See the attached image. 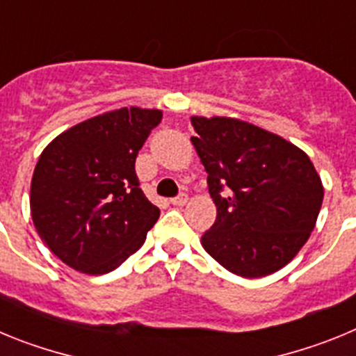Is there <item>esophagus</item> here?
Wrapping results in <instances>:
<instances>
[{
    "mask_svg": "<svg viewBox=\"0 0 356 356\" xmlns=\"http://www.w3.org/2000/svg\"><path fill=\"white\" fill-rule=\"evenodd\" d=\"M187 200H188L187 194L181 193V194H178V196H176V197H172L171 203H172V205H175V207H184L185 203H187Z\"/></svg>",
    "mask_w": 356,
    "mask_h": 356,
    "instance_id": "34e87169",
    "label": "esophagus"
}]
</instances>
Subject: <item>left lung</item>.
Listing matches in <instances>:
<instances>
[{
    "instance_id": "left-lung-1",
    "label": "left lung",
    "mask_w": 356,
    "mask_h": 356,
    "mask_svg": "<svg viewBox=\"0 0 356 356\" xmlns=\"http://www.w3.org/2000/svg\"><path fill=\"white\" fill-rule=\"evenodd\" d=\"M193 127L217 207L203 248L244 278L282 269L308 241L323 205L314 163L280 135L238 119L193 118Z\"/></svg>"
}]
</instances>
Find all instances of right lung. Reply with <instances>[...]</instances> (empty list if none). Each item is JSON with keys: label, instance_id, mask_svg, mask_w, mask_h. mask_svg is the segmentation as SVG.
I'll use <instances>...</instances> for the list:
<instances>
[{"label": "right lung", "instance_id": "add662e5", "mask_svg": "<svg viewBox=\"0 0 356 356\" xmlns=\"http://www.w3.org/2000/svg\"><path fill=\"white\" fill-rule=\"evenodd\" d=\"M160 121V110L119 108L69 128L42 151L31 219L69 267L105 275L144 244L160 210L139 187L135 159Z\"/></svg>", "mask_w": 356, "mask_h": 356}]
</instances>
